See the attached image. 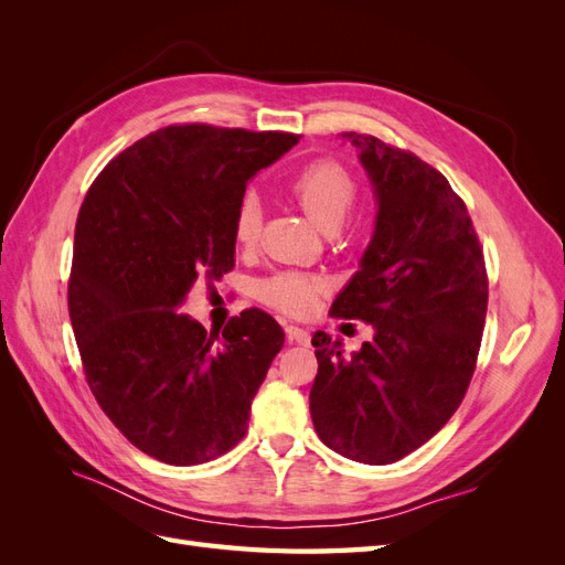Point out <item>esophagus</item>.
Wrapping results in <instances>:
<instances>
[{
  "label": "esophagus",
  "instance_id": "34e87169",
  "mask_svg": "<svg viewBox=\"0 0 565 565\" xmlns=\"http://www.w3.org/2000/svg\"><path fill=\"white\" fill-rule=\"evenodd\" d=\"M285 332H287V339H289V341H295V344H309V341H311L309 330L297 328V324H287Z\"/></svg>",
  "mask_w": 565,
  "mask_h": 565
}]
</instances>
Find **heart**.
I'll use <instances>...</instances> for the list:
<instances>
[{
  "mask_svg": "<svg viewBox=\"0 0 565 565\" xmlns=\"http://www.w3.org/2000/svg\"><path fill=\"white\" fill-rule=\"evenodd\" d=\"M287 191L297 200L303 214L322 233H337L355 207L361 188L347 167L332 160H318L306 164L287 181ZM262 233V204L256 195H245L233 216V235L243 247H254ZM324 282L313 273L287 270L262 282V299L287 316L303 318L316 309L318 297L324 292Z\"/></svg>",
  "mask_w": 565,
  "mask_h": 565,
  "instance_id": "heart-1",
  "label": "heart"
}]
</instances>
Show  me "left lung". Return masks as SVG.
<instances>
[{
  "mask_svg": "<svg viewBox=\"0 0 565 565\" xmlns=\"http://www.w3.org/2000/svg\"><path fill=\"white\" fill-rule=\"evenodd\" d=\"M374 185L377 226L330 316L363 320L372 341L347 358L313 334L311 417L324 446L391 465L424 446L469 388L488 311V273L467 204L415 152L347 131Z\"/></svg>",
  "mask_w": 565,
  "mask_h": 565,
  "instance_id": "1",
  "label": "left lung"
}]
</instances>
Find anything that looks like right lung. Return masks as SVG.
Here are the masks:
<instances>
[{
    "label": "right lung",
    "mask_w": 565,
    "mask_h": 565,
    "mask_svg": "<svg viewBox=\"0 0 565 565\" xmlns=\"http://www.w3.org/2000/svg\"><path fill=\"white\" fill-rule=\"evenodd\" d=\"M297 143L285 131L172 125L119 152L82 202L67 311L84 377L131 446L164 465L235 448L285 344L259 309L218 334L179 306L235 266L247 181Z\"/></svg>",
    "instance_id": "right-lung-1"
}]
</instances>
